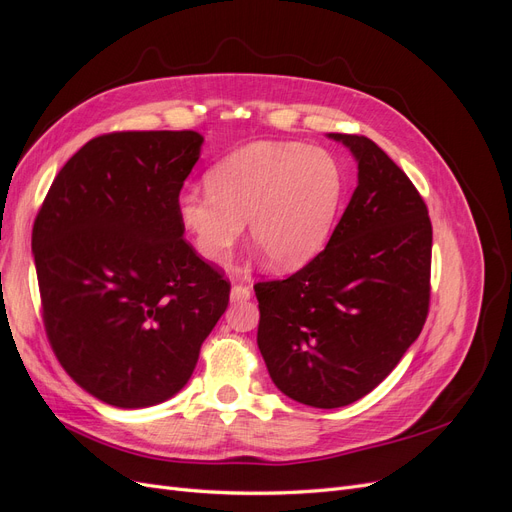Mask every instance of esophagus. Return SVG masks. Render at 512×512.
Masks as SVG:
<instances>
[{"mask_svg": "<svg viewBox=\"0 0 512 512\" xmlns=\"http://www.w3.org/2000/svg\"><path fill=\"white\" fill-rule=\"evenodd\" d=\"M252 297V288L247 284H235L230 290V299L232 301H247Z\"/></svg>", "mask_w": 512, "mask_h": 512, "instance_id": "34e87169", "label": "esophagus"}]
</instances>
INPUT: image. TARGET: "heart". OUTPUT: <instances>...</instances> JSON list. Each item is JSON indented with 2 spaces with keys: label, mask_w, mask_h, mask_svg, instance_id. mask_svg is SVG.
Instances as JSON below:
<instances>
[{
  "label": "heart",
  "mask_w": 512,
  "mask_h": 512,
  "mask_svg": "<svg viewBox=\"0 0 512 512\" xmlns=\"http://www.w3.org/2000/svg\"><path fill=\"white\" fill-rule=\"evenodd\" d=\"M346 175L331 151L301 143H258L207 170V188L183 185L175 200L194 250L228 260L250 220V235L275 269H297L329 243L342 211Z\"/></svg>",
  "instance_id": "b5f03b06"
}]
</instances>
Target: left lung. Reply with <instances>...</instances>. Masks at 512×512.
Instances as JSON below:
<instances>
[{
    "label": "left lung",
    "mask_w": 512,
    "mask_h": 512,
    "mask_svg": "<svg viewBox=\"0 0 512 512\" xmlns=\"http://www.w3.org/2000/svg\"><path fill=\"white\" fill-rule=\"evenodd\" d=\"M329 136L359 162L342 220L303 269L254 284L271 380L299 404L327 410L374 391L421 335L433 235L423 196L374 141Z\"/></svg>",
    "instance_id": "8db88e82"
}]
</instances>
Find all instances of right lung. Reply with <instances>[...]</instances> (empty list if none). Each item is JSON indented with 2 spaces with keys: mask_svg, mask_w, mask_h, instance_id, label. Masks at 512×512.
<instances>
[{
  "mask_svg": "<svg viewBox=\"0 0 512 512\" xmlns=\"http://www.w3.org/2000/svg\"><path fill=\"white\" fill-rule=\"evenodd\" d=\"M192 130L108 132L59 170L32 230L42 322L70 378L117 408L181 391L230 282L183 239L175 200Z\"/></svg>",
  "mask_w": 512,
  "mask_h": 512,
  "instance_id": "right-lung-1",
  "label": "right lung"
}]
</instances>
